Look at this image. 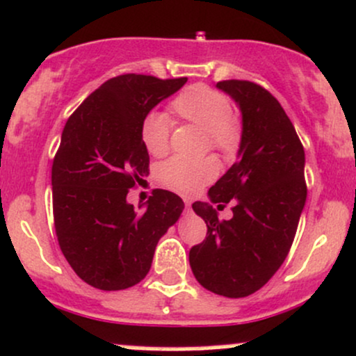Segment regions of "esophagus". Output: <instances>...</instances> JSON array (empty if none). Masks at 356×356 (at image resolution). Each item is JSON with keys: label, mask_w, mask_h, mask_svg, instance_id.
<instances>
[{"label": "esophagus", "mask_w": 356, "mask_h": 356, "mask_svg": "<svg viewBox=\"0 0 356 356\" xmlns=\"http://www.w3.org/2000/svg\"><path fill=\"white\" fill-rule=\"evenodd\" d=\"M185 210L186 211L191 210V202H190V200H185Z\"/></svg>", "instance_id": "34e87169"}]
</instances>
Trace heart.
Returning a JSON list of instances; mask_svg holds the SVG:
<instances>
[{
    "instance_id": "1",
    "label": "heart",
    "mask_w": 356,
    "mask_h": 356,
    "mask_svg": "<svg viewBox=\"0 0 356 356\" xmlns=\"http://www.w3.org/2000/svg\"><path fill=\"white\" fill-rule=\"evenodd\" d=\"M177 114L193 122L207 133V141L213 149H235L241 139V124L232 113V104L225 94L213 87L195 83L186 87L171 102ZM171 131V119L161 111H149L141 121V141L147 153L159 156L168 149ZM217 177V163L213 159L190 161L181 156H173L158 168V179L166 188L183 195L198 191Z\"/></svg>"
}]
</instances>
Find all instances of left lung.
<instances>
[{
  "mask_svg": "<svg viewBox=\"0 0 356 356\" xmlns=\"http://www.w3.org/2000/svg\"><path fill=\"white\" fill-rule=\"evenodd\" d=\"M217 89L241 109V145L237 163L209 190L210 202L191 205L209 230L191 247L190 266L205 289L245 298L277 273L293 245L306 203L305 149L270 92L249 81H223ZM230 199L234 217L218 221L216 211Z\"/></svg>",
  "mask_w": 356,
  "mask_h": 356,
  "instance_id": "8db88e82",
  "label": "left lung"
}]
</instances>
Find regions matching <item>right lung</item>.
I'll return each instance as SVG.
<instances>
[{"label": "right lung", "instance_id": "obj_1", "mask_svg": "<svg viewBox=\"0 0 356 356\" xmlns=\"http://www.w3.org/2000/svg\"><path fill=\"white\" fill-rule=\"evenodd\" d=\"M186 81L119 75L92 92L63 127L51 166L55 232L75 274L97 289L143 281L158 241L185 209L168 190H154L141 210L126 197L149 165L143 118Z\"/></svg>", "mask_w": 356, "mask_h": 356}]
</instances>
